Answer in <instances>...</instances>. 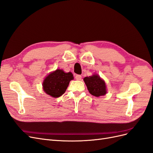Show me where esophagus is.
I'll return each mask as SVG.
<instances>
[{
  "label": "esophagus",
  "mask_w": 153,
  "mask_h": 153,
  "mask_svg": "<svg viewBox=\"0 0 153 153\" xmlns=\"http://www.w3.org/2000/svg\"><path fill=\"white\" fill-rule=\"evenodd\" d=\"M75 78H76V80H80L82 79V76L80 75H76L75 76Z\"/></svg>",
  "instance_id": "esophagus-1"
}]
</instances>
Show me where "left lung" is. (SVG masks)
Instances as JSON below:
<instances>
[{
    "mask_svg": "<svg viewBox=\"0 0 153 153\" xmlns=\"http://www.w3.org/2000/svg\"><path fill=\"white\" fill-rule=\"evenodd\" d=\"M85 84L89 93L96 97L104 96L106 94L105 82L98 75H93L84 78Z\"/></svg>",
    "mask_w": 153,
    "mask_h": 153,
    "instance_id": "8db88e82",
    "label": "left lung"
}]
</instances>
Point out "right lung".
<instances>
[{"mask_svg":"<svg viewBox=\"0 0 153 153\" xmlns=\"http://www.w3.org/2000/svg\"><path fill=\"white\" fill-rule=\"evenodd\" d=\"M71 80H73V75L71 72L65 73L62 69H56L45 78L43 90L53 98H59L66 92Z\"/></svg>","mask_w":153,"mask_h":153,"instance_id":"right-lung-1","label":"right lung"}]
</instances>
